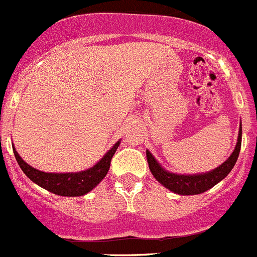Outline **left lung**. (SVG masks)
I'll use <instances>...</instances> for the list:
<instances>
[{
  "label": "left lung",
  "instance_id": "left-lung-1",
  "mask_svg": "<svg viewBox=\"0 0 257 257\" xmlns=\"http://www.w3.org/2000/svg\"><path fill=\"white\" fill-rule=\"evenodd\" d=\"M241 142L242 124L239 125L237 145H235L234 151L232 152V155L218 168L212 169L207 173H200V174H177V173H172L164 169L149 150H146V156H147L149 168L155 179L160 184H163L165 188H168L169 191L182 196L200 195V193L209 191L210 188H212L215 184H218L220 180H223L226 175L229 174L233 166L237 163L238 155L241 151Z\"/></svg>",
  "mask_w": 257,
  "mask_h": 257
}]
</instances>
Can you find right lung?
<instances>
[{"mask_svg": "<svg viewBox=\"0 0 257 257\" xmlns=\"http://www.w3.org/2000/svg\"><path fill=\"white\" fill-rule=\"evenodd\" d=\"M119 145L120 141H117L111 149L103 155V157L98 163H96L92 168H88L87 170H82V172L77 173L41 172L38 169L25 163L14 146L13 150L16 161H18L19 166L24 172V174L32 182L45 188L46 191L52 192L55 195L65 196V197H78V196L87 195L106 177L108 169H110L112 156H114Z\"/></svg>", "mask_w": 257, "mask_h": 257, "instance_id": "1", "label": "right lung"}]
</instances>
